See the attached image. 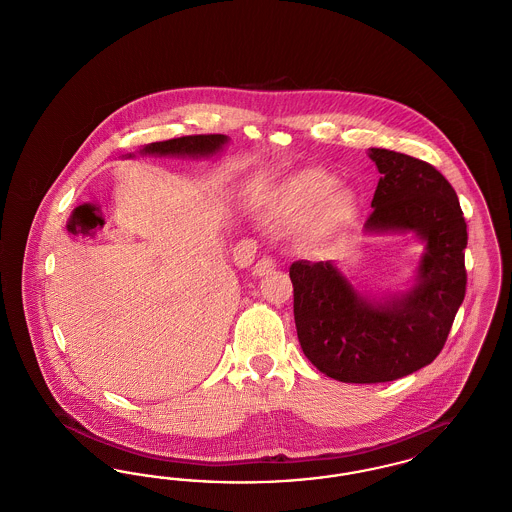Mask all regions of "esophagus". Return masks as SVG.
Instances as JSON below:
<instances>
[{"mask_svg":"<svg viewBox=\"0 0 512 512\" xmlns=\"http://www.w3.org/2000/svg\"><path fill=\"white\" fill-rule=\"evenodd\" d=\"M276 267V261L272 257H263L257 261V265L253 267V274L255 276H265L272 268Z\"/></svg>","mask_w":512,"mask_h":512,"instance_id":"esophagus-1","label":"esophagus"}]
</instances>
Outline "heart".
Masks as SVG:
<instances>
[{
	"label": "heart",
	"mask_w": 512,
	"mask_h": 512,
	"mask_svg": "<svg viewBox=\"0 0 512 512\" xmlns=\"http://www.w3.org/2000/svg\"><path fill=\"white\" fill-rule=\"evenodd\" d=\"M336 178L328 172L307 169L292 176L278 199L272 213L282 220H299L311 215L309 230L315 238H328L353 219L357 211L355 194L347 188H336Z\"/></svg>",
	"instance_id": "1"
}]
</instances>
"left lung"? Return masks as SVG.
I'll return each mask as SVG.
<instances>
[{"instance_id": "left-lung-1", "label": "left lung", "mask_w": 512, "mask_h": 512, "mask_svg": "<svg viewBox=\"0 0 512 512\" xmlns=\"http://www.w3.org/2000/svg\"><path fill=\"white\" fill-rule=\"evenodd\" d=\"M380 171L368 232H416L426 242L418 284L386 303L355 292L332 263L290 267L293 317L305 357L334 380L391 382L430 365L466 293V222L459 197L426 161L372 147Z\"/></svg>"}]
</instances>
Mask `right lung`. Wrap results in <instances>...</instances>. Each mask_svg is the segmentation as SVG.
I'll list each match as a JSON object with an SVG mask.
<instances>
[{
	"label": "right lung",
	"instance_id": "obj_1",
	"mask_svg": "<svg viewBox=\"0 0 512 512\" xmlns=\"http://www.w3.org/2000/svg\"><path fill=\"white\" fill-rule=\"evenodd\" d=\"M226 140L228 138L224 134H195L155 142L144 147V151L157 155H213L226 144Z\"/></svg>",
	"mask_w": 512,
	"mask_h": 512
}]
</instances>
